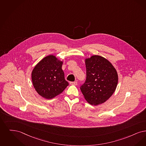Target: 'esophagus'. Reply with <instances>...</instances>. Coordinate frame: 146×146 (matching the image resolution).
Wrapping results in <instances>:
<instances>
[{
	"label": "esophagus",
	"mask_w": 146,
	"mask_h": 146,
	"mask_svg": "<svg viewBox=\"0 0 146 146\" xmlns=\"http://www.w3.org/2000/svg\"><path fill=\"white\" fill-rule=\"evenodd\" d=\"M70 84L71 85L76 86V85L77 84V82H70Z\"/></svg>",
	"instance_id": "1"
}]
</instances>
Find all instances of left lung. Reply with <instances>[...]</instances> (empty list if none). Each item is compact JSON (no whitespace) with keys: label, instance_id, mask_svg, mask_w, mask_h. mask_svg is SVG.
Returning a JSON list of instances; mask_svg holds the SVG:
<instances>
[{"label":"left lung","instance_id":"1","mask_svg":"<svg viewBox=\"0 0 146 146\" xmlns=\"http://www.w3.org/2000/svg\"><path fill=\"white\" fill-rule=\"evenodd\" d=\"M86 80L80 89L86 101L98 105L107 101L116 89L117 72L108 59L94 55L85 59Z\"/></svg>","mask_w":146,"mask_h":146}]
</instances>
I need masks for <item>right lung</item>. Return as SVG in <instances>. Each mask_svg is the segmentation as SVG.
Here are the masks:
<instances>
[{
	"label": "right lung",
	"mask_w": 146,
	"mask_h": 146,
	"mask_svg": "<svg viewBox=\"0 0 146 146\" xmlns=\"http://www.w3.org/2000/svg\"><path fill=\"white\" fill-rule=\"evenodd\" d=\"M63 62L49 55L37 64L32 72V82L39 95L47 99L54 98L69 85L62 69Z\"/></svg>",
	"instance_id": "obj_1"
}]
</instances>
